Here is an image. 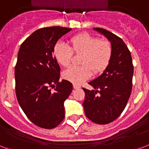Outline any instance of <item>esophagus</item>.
Wrapping results in <instances>:
<instances>
[{
  "label": "esophagus",
  "mask_w": 149,
  "mask_h": 149,
  "mask_svg": "<svg viewBox=\"0 0 149 149\" xmlns=\"http://www.w3.org/2000/svg\"><path fill=\"white\" fill-rule=\"evenodd\" d=\"M81 86L79 85H77V84H73V88L74 89H77V88H79Z\"/></svg>",
  "instance_id": "esophagus-1"
}]
</instances>
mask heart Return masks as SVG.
<instances>
[{
    "label": "heart",
    "mask_w": 149,
    "mask_h": 149,
    "mask_svg": "<svg viewBox=\"0 0 149 149\" xmlns=\"http://www.w3.org/2000/svg\"><path fill=\"white\" fill-rule=\"evenodd\" d=\"M70 47L58 43L54 47V57L58 63L67 67L70 64L73 54H82L80 63L82 66H72L63 71L64 79L80 84L95 74L103 72L109 65L113 54V47L108 40L94 37L88 33H82L70 39Z\"/></svg>",
    "instance_id": "obj_1"
}]
</instances>
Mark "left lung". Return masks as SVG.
Instances as JSON below:
<instances>
[{
	"mask_svg": "<svg viewBox=\"0 0 149 149\" xmlns=\"http://www.w3.org/2000/svg\"><path fill=\"white\" fill-rule=\"evenodd\" d=\"M111 41L113 54L105 70L88 82L95 90L82 88L85 113L90 120L107 124L119 117L126 107L132 87L133 64L130 50L120 37L107 29L95 28Z\"/></svg>",
	"mask_w": 149,
	"mask_h": 149,
	"instance_id": "left-lung-1",
	"label": "left lung"
}]
</instances>
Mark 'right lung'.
Here are the masks:
<instances>
[{
	"label": "right lung",
	"mask_w": 149,
	"mask_h": 149,
	"mask_svg": "<svg viewBox=\"0 0 149 149\" xmlns=\"http://www.w3.org/2000/svg\"><path fill=\"white\" fill-rule=\"evenodd\" d=\"M71 29L61 26L39 29L19 50L15 66L17 101L29 120L41 128H54L65 117L63 102L72 85L65 79L59 81L61 68L53 53L58 39Z\"/></svg>",
	"instance_id": "add662e5"
}]
</instances>
